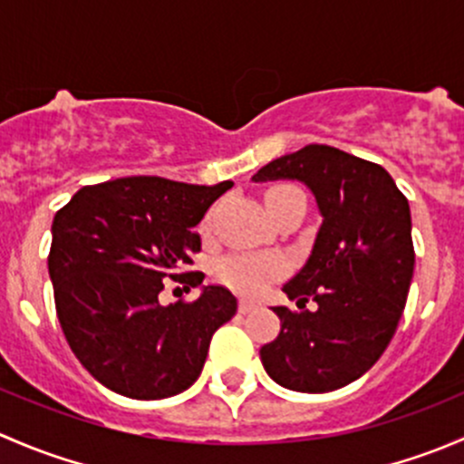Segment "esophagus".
Masks as SVG:
<instances>
[{
  "label": "esophagus",
  "instance_id": "obj_1",
  "mask_svg": "<svg viewBox=\"0 0 464 464\" xmlns=\"http://www.w3.org/2000/svg\"><path fill=\"white\" fill-rule=\"evenodd\" d=\"M256 307L258 305L251 301H246V298H240V303H237V310H240V314H249V312H254Z\"/></svg>",
  "mask_w": 464,
  "mask_h": 464
}]
</instances>
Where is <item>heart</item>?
<instances>
[{"label": "heart", "mask_w": 464, "mask_h": 464, "mask_svg": "<svg viewBox=\"0 0 464 464\" xmlns=\"http://www.w3.org/2000/svg\"><path fill=\"white\" fill-rule=\"evenodd\" d=\"M292 186H280V188H274L269 195H266V202L274 198H280L285 193H292ZM285 274V262L278 256H228L219 262L218 276L222 283H227L228 287H233L236 292L249 294V296H256V294L265 292L266 285L271 280H276L278 276Z\"/></svg>", "instance_id": "1"}]
</instances>
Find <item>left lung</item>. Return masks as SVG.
<instances>
[{
	"instance_id": "left-lung-1",
	"label": "left lung",
	"mask_w": 464,
	"mask_h": 464,
	"mask_svg": "<svg viewBox=\"0 0 464 464\" xmlns=\"http://www.w3.org/2000/svg\"><path fill=\"white\" fill-rule=\"evenodd\" d=\"M271 179L303 181L323 224L283 287L301 312L274 307L280 334L260 348L262 366L289 391H336L375 366L401 319L415 266L409 199L379 163L332 145H305L254 175Z\"/></svg>"
}]
</instances>
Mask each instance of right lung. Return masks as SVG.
<instances>
[{
	"instance_id": "1",
	"label": "right lung",
	"mask_w": 464,
	"mask_h": 464,
	"mask_svg": "<svg viewBox=\"0 0 464 464\" xmlns=\"http://www.w3.org/2000/svg\"><path fill=\"white\" fill-rule=\"evenodd\" d=\"M233 181L195 186L163 177H123L85 186L55 213L49 251L55 312L69 348L93 379L132 400H163L202 372L215 330L237 301L208 285L198 301L159 303L163 278L202 249L193 228Z\"/></svg>"
}]
</instances>
